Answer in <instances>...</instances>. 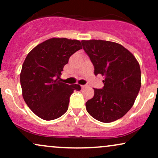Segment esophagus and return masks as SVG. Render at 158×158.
<instances>
[{
    "label": "esophagus",
    "instance_id": "1",
    "mask_svg": "<svg viewBox=\"0 0 158 158\" xmlns=\"http://www.w3.org/2000/svg\"><path fill=\"white\" fill-rule=\"evenodd\" d=\"M81 88H82V89H84V88L88 87V85H81Z\"/></svg>",
    "mask_w": 158,
    "mask_h": 158
}]
</instances>
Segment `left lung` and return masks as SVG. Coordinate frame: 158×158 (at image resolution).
Wrapping results in <instances>:
<instances>
[{
  "label": "left lung",
  "mask_w": 158,
  "mask_h": 158,
  "mask_svg": "<svg viewBox=\"0 0 158 158\" xmlns=\"http://www.w3.org/2000/svg\"><path fill=\"white\" fill-rule=\"evenodd\" d=\"M85 52L94 67V74L104 76L102 89L86 102L88 114L98 121L120 119L133 106L141 86L138 61L121 44L103 40H82Z\"/></svg>",
  "instance_id": "left-lung-1"
}]
</instances>
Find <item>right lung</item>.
Returning a JSON list of instances; mask_svg holds the SVG:
<instances>
[{
    "label": "right lung",
    "instance_id": "1",
    "mask_svg": "<svg viewBox=\"0 0 158 158\" xmlns=\"http://www.w3.org/2000/svg\"><path fill=\"white\" fill-rule=\"evenodd\" d=\"M82 49L78 40L52 38L38 44L28 53L20 74L22 96L35 115L44 120L61 117L68 109L73 90L79 85L61 81L63 68L74 52Z\"/></svg>",
    "mask_w": 158,
    "mask_h": 158
}]
</instances>
